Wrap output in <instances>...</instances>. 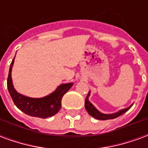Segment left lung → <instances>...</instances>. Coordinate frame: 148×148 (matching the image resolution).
Here are the masks:
<instances>
[{"label": "left lung", "mask_w": 148, "mask_h": 148, "mask_svg": "<svg viewBox=\"0 0 148 148\" xmlns=\"http://www.w3.org/2000/svg\"><path fill=\"white\" fill-rule=\"evenodd\" d=\"M90 96V92L88 93V95L86 96V101H85V107H86V111L88 112V113L92 116L93 117L96 118L97 120H101V121H106V120H110V119H114V118H116L118 116H120L121 115L124 114V112L130 109L132 106L128 107L127 109H122L121 111L117 112L116 113H112V114H103L101 112H100L97 109H96V108L90 102V101L88 100V97Z\"/></svg>", "instance_id": "1"}]
</instances>
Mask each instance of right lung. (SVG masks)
<instances>
[{
  "label": "right lung",
  "instance_id": "obj_1",
  "mask_svg": "<svg viewBox=\"0 0 148 148\" xmlns=\"http://www.w3.org/2000/svg\"><path fill=\"white\" fill-rule=\"evenodd\" d=\"M15 58V57H14ZM12 61L7 79V86L13 102L24 113L39 118L50 117L58 112L62 106V98L65 93L70 90L73 83L62 84L58 87L54 93L42 98H31L18 93L13 88L12 82V67L14 62Z\"/></svg>",
  "mask_w": 148,
  "mask_h": 148
}]
</instances>
